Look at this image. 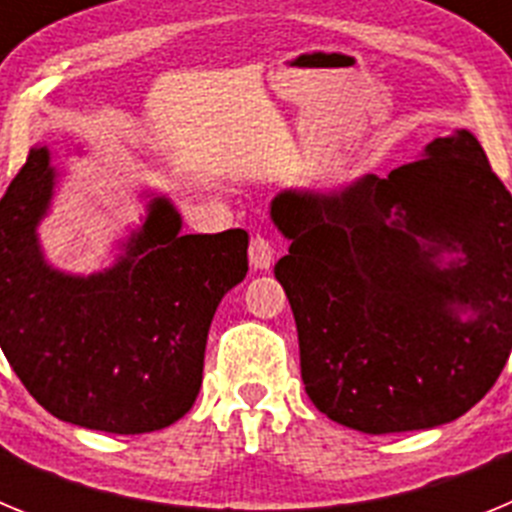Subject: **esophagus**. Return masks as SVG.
I'll return each mask as SVG.
<instances>
[{"label": "esophagus", "instance_id": "1", "mask_svg": "<svg viewBox=\"0 0 512 512\" xmlns=\"http://www.w3.org/2000/svg\"><path fill=\"white\" fill-rule=\"evenodd\" d=\"M248 261L256 271H266L274 264V246L266 241L264 235H256L251 238V246H248Z\"/></svg>", "mask_w": 512, "mask_h": 512}]
</instances>
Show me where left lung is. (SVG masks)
<instances>
[{"instance_id":"left-lung-1","label":"left lung","mask_w":512,"mask_h":512,"mask_svg":"<svg viewBox=\"0 0 512 512\" xmlns=\"http://www.w3.org/2000/svg\"><path fill=\"white\" fill-rule=\"evenodd\" d=\"M274 266L312 405L354 431H428L474 408L512 348V197L469 130L338 189H282Z\"/></svg>"}]
</instances>
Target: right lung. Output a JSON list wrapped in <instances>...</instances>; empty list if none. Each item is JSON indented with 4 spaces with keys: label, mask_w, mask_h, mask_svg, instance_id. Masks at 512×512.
<instances>
[{
    "label": "right lung",
    "mask_w": 512,
    "mask_h": 512,
    "mask_svg": "<svg viewBox=\"0 0 512 512\" xmlns=\"http://www.w3.org/2000/svg\"><path fill=\"white\" fill-rule=\"evenodd\" d=\"M30 148L0 200V346L51 415L92 431H161L202 387L215 310L248 271V233L182 235L166 194L117 241L107 269L71 274L45 259L38 228L61 171Z\"/></svg>",
    "instance_id": "1"
}]
</instances>
